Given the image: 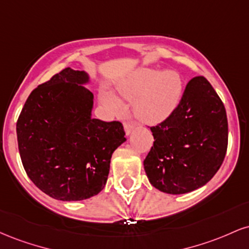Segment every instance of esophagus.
<instances>
[{
  "instance_id": "esophagus-1",
  "label": "esophagus",
  "mask_w": 249,
  "mask_h": 249,
  "mask_svg": "<svg viewBox=\"0 0 249 249\" xmlns=\"http://www.w3.org/2000/svg\"><path fill=\"white\" fill-rule=\"evenodd\" d=\"M134 127H136V125H134L133 123H131V122H126V123H124V128H125V132H126L127 136H128V134H130L131 132H132Z\"/></svg>"
}]
</instances>
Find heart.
<instances>
[{
  "label": "heart",
  "mask_w": 249,
  "mask_h": 249,
  "mask_svg": "<svg viewBox=\"0 0 249 249\" xmlns=\"http://www.w3.org/2000/svg\"><path fill=\"white\" fill-rule=\"evenodd\" d=\"M121 93L134 103L137 118L148 124L166 119L178 107L182 95V79L176 71L141 69L121 85ZM105 102L115 110L121 104L113 96L107 95Z\"/></svg>",
  "instance_id": "1"
}]
</instances>
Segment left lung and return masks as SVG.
<instances>
[{
	"label": "left lung",
	"mask_w": 249,
	"mask_h": 249,
	"mask_svg": "<svg viewBox=\"0 0 249 249\" xmlns=\"http://www.w3.org/2000/svg\"><path fill=\"white\" fill-rule=\"evenodd\" d=\"M153 146L144 160L154 187L182 194L204 186L218 172L228 145L226 108L204 76L187 83L174 111L151 126Z\"/></svg>",
	"instance_id": "obj_1"
}]
</instances>
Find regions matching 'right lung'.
<instances>
[{
	"mask_svg": "<svg viewBox=\"0 0 249 249\" xmlns=\"http://www.w3.org/2000/svg\"><path fill=\"white\" fill-rule=\"evenodd\" d=\"M84 71L65 68L28 97L16 124L22 164L53 199L83 200L104 188L111 156L125 138L118 121L91 118L92 92Z\"/></svg>",
	"mask_w": 249,
	"mask_h": 249,
	"instance_id": "1",
	"label": "right lung"
}]
</instances>
